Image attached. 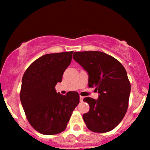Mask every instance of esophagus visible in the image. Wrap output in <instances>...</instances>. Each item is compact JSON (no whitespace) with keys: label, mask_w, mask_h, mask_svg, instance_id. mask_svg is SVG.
Returning <instances> with one entry per match:
<instances>
[{"label":"esophagus","mask_w":150,"mask_h":150,"mask_svg":"<svg viewBox=\"0 0 150 150\" xmlns=\"http://www.w3.org/2000/svg\"><path fill=\"white\" fill-rule=\"evenodd\" d=\"M83 98H84V97L82 96H80V102H82V101H83Z\"/></svg>","instance_id":"esophagus-1"}]
</instances>
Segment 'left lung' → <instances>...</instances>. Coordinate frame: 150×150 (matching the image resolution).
Masks as SVG:
<instances>
[{
	"mask_svg": "<svg viewBox=\"0 0 150 150\" xmlns=\"http://www.w3.org/2000/svg\"><path fill=\"white\" fill-rule=\"evenodd\" d=\"M74 60L89 74V87H94L98 98H84L89 111L83 115L86 127L96 133L113 130L127 112L131 84L122 64L110 55L101 52H77Z\"/></svg>",
	"mask_w": 150,
	"mask_h": 150,
	"instance_id": "left-lung-1",
	"label": "left lung"
}]
</instances>
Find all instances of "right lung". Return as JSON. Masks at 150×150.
<instances>
[{"mask_svg":"<svg viewBox=\"0 0 150 150\" xmlns=\"http://www.w3.org/2000/svg\"><path fill=\"white\" fill-rule=\"evenodd\" d=\"M73 52L48 54L34 61L22 77L20 100L29 124L43 135H55L66 129L73 112L80 102L77 91L57 93Z\"/></svg>","mask_w":150,"mask_h":150,"instance_id":"obj_1","label":"right lung"}]
</instances>
